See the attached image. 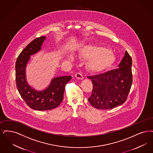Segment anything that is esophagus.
Returning <instances> with one entry per match:
<instances>
[{"label": "esophagus", "mask_w": 153, "mask_h": 153, "mask_svg": "<svg viewBox=\"0 0 153 153\" xmlns=\"http://www.w3.org/2000/svg\"><path fill=\"white\" fill-rule=\"evenodd\" d=\"M75 77L78 79H83L84 78L82 74L80 73H77L75 74Z\"/></svg>", "instance_id": "obj_1"}]
</instances>
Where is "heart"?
<instances>
[{
    "mask_svg": "<svg viewBox=\"0 0 153 153\" xmlns=\"http://www.w3.org/2000/svg\"><path fill=\"white\" fill-rule=\"evenodd\" d=\"M83 53L87 57L93 58L90 61L88 66L96 71L104 68L114 59L113 53L98 47L87 46L83 50Z\"/></svg>",
    "mask_w": 153,
    "mask_h": 153,
    "instance_id": "1",
    "label": "heart"
}]
</instances>
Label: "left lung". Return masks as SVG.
<instances>
[{
  "mask_svg": "<svg viewBox=\"0 0 153 153\" xmlns=\"http://www.w3.org/2000/svg\"><path fill=\"white\" fill-rule=\"evenodd\" d=\"M132 59L127 53L118 68L91 76L92 94L88 100L96 108L108 110L122 105L126 100L132 82Z\"/></svg>",
  "mask_w": 153,
  "mask_h": 153,
  "instance_id": "left-lung-1",
  "label": "left lung"
}]
</instances>
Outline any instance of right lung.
<instances>
[{"instance_id": "1", "label": "right lung", "mask_w": 153, "mask_h": 153, "mask_svg": "<svg viewBox=\"0 0 153 153\" xmlns=\"http://www.w3.org/2000/svg\"><path fill=\"white\" fill-rule=\"evenodd\" d=\"M46 36L36 38L25 48L18 56L15 64V78L17 89L27 106L38 111L52 110L58 106L63 100L67 83L72 78L70 76L55 78L46 90L36 91L27 83L26 67L30 56L41 49Z\"/></svg>"}]
</instances>
